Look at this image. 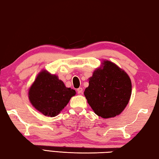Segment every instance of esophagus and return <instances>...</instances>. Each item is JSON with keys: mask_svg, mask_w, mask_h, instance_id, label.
Listing matches in <instances>:
<instances>
[{"mask_svg": "<svg viewBox=\"0 0 159 159\" xmlns=\"http://www.w3.org/2000/svg\"><path fill=\"white\" fill-rule=\"evenodd\" d=\"M77 92H78V93L80 94V95H82V94H83V88H78Z\"/></svg>", "mask_w": 159, "mask_h": 159, "instance_id": "esophagus-1", "label": "esophagus"}]
</instances>
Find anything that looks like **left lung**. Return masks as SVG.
<instances>
[{
	"label": "left lung",
	"mask_w": 159,
	"mask_h": 159,
	"mask_svg": "<svg viewBox=\"0 0 159 159\" xmlns=\"http://www.w3.org/2000/svg\"><path fill=\"white\" fill-rule=\"evenodd\" d=\"M132 83L128 74L116 64L103 60L89 78L84 95L95 114L104 118L120 114L128 104Z\"/></svg>",
	"instance_id": "left-lung-1"
}]
</instances>
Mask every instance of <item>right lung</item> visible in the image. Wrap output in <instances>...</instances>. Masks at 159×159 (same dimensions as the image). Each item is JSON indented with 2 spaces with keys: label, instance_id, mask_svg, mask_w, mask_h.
I'll return each instance as SVG.
<instances>
[{
  "label": "right lung",
  "instance_id": "obj_1",
  "mask_svg": "<svg viewBox=\"0 0 159 159\" xmlns=\"http://www.w3.org/2000/svg\"><path fill=\"white\" fill-rule=\"evenodd\" d=\"M76 91L66 88L55 74L42 70L29 89L28 96L35 109L45 116L54 117L61 111Z\"/></svg>",
  "mask_w": 159,
  "mask_h": 159
}]
</instances>
